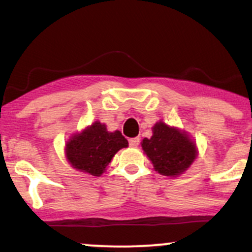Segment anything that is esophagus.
Segmentation results:
<instances>
[{
    "label": "esophagus",
    "mask_w": 252,
    "mask_h": 252,
    "mask_svg": "<svg viewBox=\"0 0 252 252\" xmlns=\"http://www.w3.org/2000/svg\"><path fill=\"white\" fill-rule=\"evenodd\" d=\"M138 143H140V138H138V137L130 138V140H129V146L131 147V148H136V147L138 146Z\"/></svg>",
    "instance_id": "34e87169"
}]
</instances>
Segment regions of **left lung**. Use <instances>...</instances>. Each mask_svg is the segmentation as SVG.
Instances as JSON below:
<instances>
[{
	"label": "left lung",
	"instance_id": "1",
	"mask_svg": "<svg viewBox=\"0 0 252 252\" xmlns=\"http://www.w3.org/2000/svg\"><path fill=\"white\" fill-rule=\"evenodd\" d=\"M152 131V137L143 138L141 146L154 169L172 178L184 174L198 156L194 140L185 130L167 126L162 121L156 122Z\"/></svg>",
	"mask_w": 252,
	"mask_h": 252
}]
</instances>
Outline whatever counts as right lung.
Listing matches in <instances>:
<instances>
[{"label": "right lung", "instance_id": "1", "mask_svg": "<svg viewBox=\"0 0 252 252\" xmlns=\"http://www.w3.org/2000/svg\"><path fill=\"white\" fill-rule=\"evenodd\" d=\"M128 146V141L120 130L108 131L105 124L96 121L68 138L65 156L72 168L100 176L118 150Z\"/></svg>", "mask_w": 252, "mask_h": 252}]
</instances>
